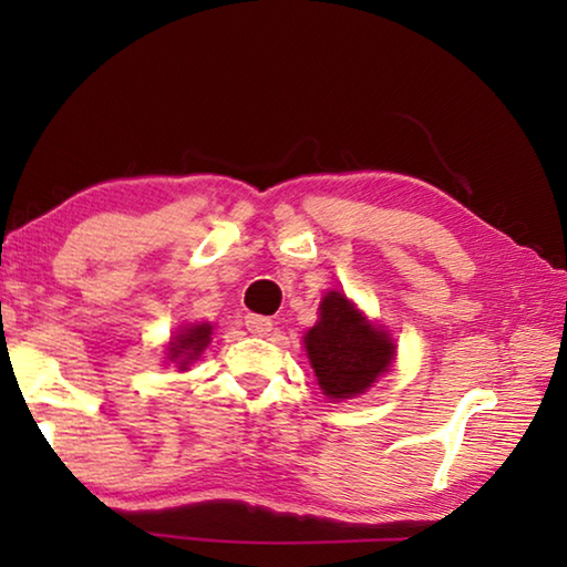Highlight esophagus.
<instances>
[{
  "mask_svg": "<svg viewBox=\"0 0 567 567\" xmlns=\"http://www.w3.org/2000/svg\"><path fill=\"white\" fill-rule=\"evenodd\" d=\"M245 324L249 332L257 334V338H265V334H270V330H272V320L262 318V315H247Z\"/></svg>",
  "mask_w": 567,
  "mask_h": 567,
  "instance_id": "34e87169",
  "label": "esophagus"
}]
</instances>
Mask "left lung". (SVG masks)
<instances>
[{"label": "left lung", "mask_w": 567, "mask_h": 567, "mask_svg": "<svg viewBox=\"0 0 567 567\" xmlns=\"http://www.w3.org/2000/svg\"><path fill=\"white\" fill-rule=\"evenodd\" d=\"M305 352L330 400H350L372 388L395 360V342L338 290L320 302V320L305 334Z\"/></svg>", "instance_id": "left-lung-1"}]
</instances>
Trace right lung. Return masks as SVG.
Returning a JSON list of instances; mask_svg holds the SVG:
<instances>
[{"label": "right lung", "mask_w": 567, "mask_h": 567, "mask_svg": "<svg viewBox=\"0 0 567 567\" xmlns=\"http://www.w3.org/2000/svg\"><path fill=\"white\" fill-rule=\"evenodd\" d=\"M209 340H213V324L209 322L185 324L167 344V362H175L179 370H187L189 362H195L205 352Z\"/></svg>", "instance_id": "right-lung-1"}]
</instances>
